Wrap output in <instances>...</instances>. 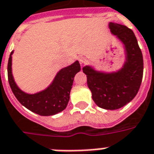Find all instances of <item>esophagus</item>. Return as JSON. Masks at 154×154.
<instances>
[{"mask_svg":"<svg viewBox=\"0 0 154 154\" xmlns=\"http://www.w3.org/2000/svg\"><path fill=\"white\" fill-rule=\"evenodd\" d=\"M78 61H79L81 65H83V64H85V59L83 58V57H79V59H78Z\"/></svg>","mask_w":154,"mask_h":154,"instance_id":"1","label":"esophagus"}]
</instances>
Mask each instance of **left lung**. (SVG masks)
I'll return each mask as SVG.
<instances>
[{
	"mask_svg": "<svg viewBox=\"0 0 154 154\" xmlns=\"http://www.w3.org/2000/svg\"><path fill=\"white\" fill-rule=\"evenodd\" d=\"M111 32L124 46V61L120 69L106 72L92 65L83 67L87 85L96 105L106 110H117L130 103L138 93L143 77L142 52L132 30L109 22Z\"/></svg>",
	"mask_w": 154,
	"mask_h": 154,
	"instance_id": "8db88e82",
	"label": "left lung"
}]
</instances>
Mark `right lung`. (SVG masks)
Returning a JSON list of instances; mask_svg holds the SVG:
<instances>
[{
	"mask_svg": "<svg viewBox=\"0 0 154 154\" xmlns=\"http://www.w3.org/2000/svg\"><path fill=\"white\" fill-rule=\"evenodd\" d=\"M8 62V79L16 98L26 108L39 116H49L61 112L66 108L75 75L81 71L78 60L64 67L56 73L52 82L44 90L34 94L24 92L15 82L12 72V55Z\"/></svg>",
	"mask_w": 154,
	"mask_h": 154,
	"instance_id": "right-lung-1",
	"label": "right lung"
}]
</instances>
